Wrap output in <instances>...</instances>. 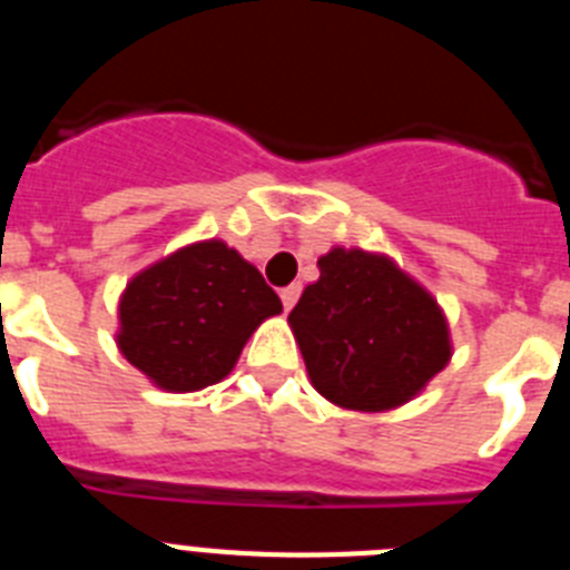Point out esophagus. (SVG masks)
<instances>
[{
    "instance_id": "esophagus-1",
    "label": "esophagus",
    "mask_w": 570,
    "mask_h": 570,
    "mask_svg": "<svg viewBox=\"0 0 570 570\" xmlns=\"http://www.w3.org/2000/svg\"><path fill=\"white\" fill-rule=\"evenodd\" d=\"M299 285H288V288H282L279 291V299L282 305H285V311H291L296 305V299H299Z\"/></svg>"
}]
</instances>
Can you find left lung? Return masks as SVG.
Masks as SVG:
<instances>
[{"mask_svg":"<svg viewBox=\"0 0 570 570\" xmlns=\"http://www.w3.org/2000/svg\"><path fill=\"white\" fill-rule=\"evenodd\" d=\"M302 291L288 322L314 387L354 411H387L425 385L451 356L431 294L394 262L334 248Z\"/></svg>","mask_w":570,"mask_h":570,"instance_id":"obj_1","label":"left lung"}]
</instances>
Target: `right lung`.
<instances>
[{"mask_svg": "<svg viewBox=\"0 0 570 570\" xmlns=\"http://www.w3.org/2000/svg\"><path fill=\"white\" fill-rule=\"evenodd\" d=\"M282 302L225 242H196L134 276L119 302L125 360L165 391L214 385Z\"/></svg>", "mask_w": 570, "mask_h": 570, "instance_id": "obj_1", "label": "right lung"}]
</instances>
